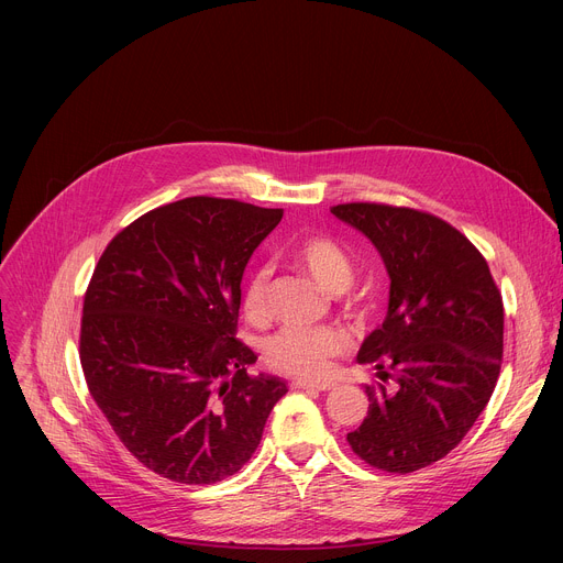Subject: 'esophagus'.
<instances>
[{
	"instance_id": "obj_1",
	"label": "esophagus",
	"mask_w": 563,
	"mask_h": 563,
	"mask_svg": "<svg viewBox=\"0 0 563 563\" xmlns=\"http://www.w3.org/2000/svg\"><path fill=\"white\" fill-rule=\"evenodd\" d=\"M294 389H313V391H328L334 383H309V380H291Z\"/></svg>"
}]
</instances>
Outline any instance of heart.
<instances>
[{"mask_svg": "<svg viewBox=\"0 0 563 563\" xmlns=\"http://www.w3.org/2000/svg\"><path fill=\"white\" fill-rule=\"evenodd\" d=\"M289 258L296 267L307 272L316 285L328 294H343L354 283V263L347 252L328 235H307L289 250ZM269 269H254L243 287V309L254 323L267 318ZM347 341L341 332L330 328H283L265 343V356L269 365L283 374L316 380L323 378L332 358L345 350Z\"/></svg>", "mask_w": 563, "mask_h": 563, "instance_id": "obj_1", "label": "heart"}]
</instances>
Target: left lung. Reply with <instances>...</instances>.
I'll return each mask as SVG.
<instances>
[{
    "mask_svg": "<svg viewBox=\"0 0 563 563\" xmlns=\"http://www.w3.org/2000/svg\"><path fill=\"white\" fill-rule=\"evenodd\" d=\"M332 213L383 258L389 300L356 361L376 367L352 450L387 472H415L454 450L486 410L504 356V302L486 258L437 216L352 202Z\"/></svg>",
    "mask_w": 563,
    "mask_h": 563,
    "instance_id": "obj_1",
    "label": "left lung"
}]
</instances>
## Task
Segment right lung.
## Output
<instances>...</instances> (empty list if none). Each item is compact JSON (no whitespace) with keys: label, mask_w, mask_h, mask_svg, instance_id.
<instances>
[{"label":"right lung","mask_w":563,"mask_h":563,"mask_svg":"<svg viewBox=\"0 0 563 563\" xmlns=\"http://www.w3.org/2000/svg\"><path fill=\"white\" fill-rule=\"evenodd\" d=\"M283 209L222 198L157 207L104 250L85 296L79 361L124 448L178 484H216L256 452L287 383L250 376L240 283Z\"/></svg>","instance_id":"1"}]
</instances>
